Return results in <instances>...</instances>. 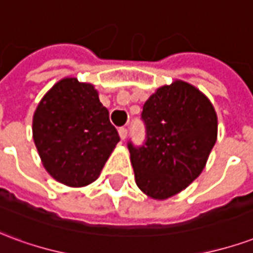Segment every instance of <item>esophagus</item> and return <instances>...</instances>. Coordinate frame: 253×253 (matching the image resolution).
<instances>
[{"label": "esophagus", "mask_w": 253, "mask_h": 253, "mask_svg": "<svg viewBox=\"0 0 253 253\" xmlns=\"http://www.w3.org/2000/svg\"><path fill=\"white\" fill-rule=\"evenodd\" d=\"M127 134H128V130H127L126 127H121L119 128V135H121L122 139H126Z\"/></svg>", "instance_id": "34e87169"}]
</instances>
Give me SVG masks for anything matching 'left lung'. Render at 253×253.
Wrapping results in <instances>:
<instances>
[{
    "label": "left lung",
    "instance_id": "left-lung-1",
    "mask_svg": "<svg viewBox=\"0 0 253 253\" xmlns=\"http://www.w3.org/2000/svg\"><path fill=\"white\" fill-rule=\"evenodd\" d=\"M142 145L127 142L137 186L154 199L184 190L206 165L217 141L211 103L192 85L176 81L143 104Z\"/></svg>",
    "mask_w": 253,
    "mask_h": 253
}]
</instances>
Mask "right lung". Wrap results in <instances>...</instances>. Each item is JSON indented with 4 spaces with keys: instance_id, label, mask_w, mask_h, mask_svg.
Returning <instances> with one entry per match:
<instances>
[{
    "instance_id": "1",
    "label": "right lung",
    "mask_w": 253,
    "mask_h": 253,
    "mask_svg": "<svg viewBox=\"0 0 253 253\" xmlns=\"http://www.w3.org/2000/svg\"><path fill=\"white\" fill-rule=\"evenodd\" d=\"M32 131L47 172L70 187L96 180L121 141L93 85L72 77L61 80L43 97Z\"/></svg>"
}]
</instances>
